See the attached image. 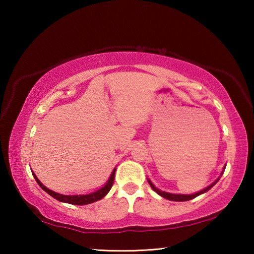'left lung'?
I'll return each instance as SVG.
<instances>
[{"label":"left lung","instance_id":"1","mask_svg":"<svg viewBox=\"0 0 254 254\" xmlns=\"http://www.w3.org/2000/svg\"><path fill=\"white\" fill-rule=\"evenodd\" d=\"M220 179V178H218ZM218 179L216 180V182L215 183H213L212 185H210V186H208L207 188H205V189H203V190H200V191H198V192H196V194H192V195H180V194H169V192H166V191H161V190H159L158 188H156L153 186V184L150 182V180H148L149 182V184H150V186H151V188L153 189L154 191L157 192V194H159L160 196H162L163 198H167V199H169V200H175V201H186V200H190V199H192V198H195V197H197V196H199V195H201V194H204V192H206L207 190H209L210 188H212L215 184H216L217 182H218Z\"/></svg>","mask_w":254,"mask_h":254}]
</instances>
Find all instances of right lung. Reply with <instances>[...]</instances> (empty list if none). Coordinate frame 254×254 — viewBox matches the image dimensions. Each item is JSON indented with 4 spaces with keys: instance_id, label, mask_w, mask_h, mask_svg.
<instances>
[{
    "instance_id": "1",
    "label": "right lung",
    "mask_w": 254,
    "mask_h": 254,
    "mask_svg": "<svg viewBox=\"0 0 254 254\" xmlns=\"http://www.w3.org/2000/svg\"><path fill=\"white\" fill-rule=\"evenodd\" d=\"M115 170H113V173H112L111 177L109 179V182L106 183V185L104 187H102L101 189H98V190L92 192V194H87V195H62V194H58V192L50 190L49 188H47L46 186H44L40 182L39 179L36 177V175L33 174V177L34 179L37 180V183L39 186L44 189L46 192H48L50 196H53L54 198H56L59 201H64V203H68V204H72V205H87V204H92L94 201H97L102 199L103 197L106 196L107 192L110 191V189L113 186V183H114V176H115Z\"/></svg>"
}]
</instances>
